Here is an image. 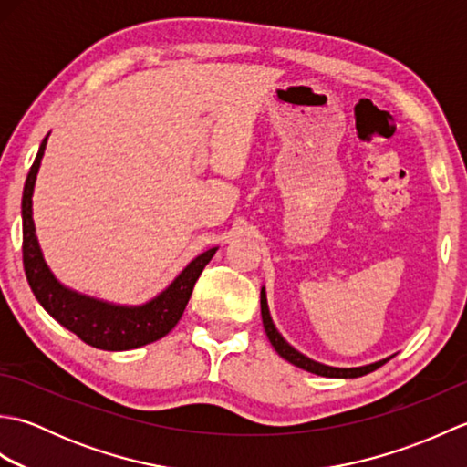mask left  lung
I'll use <instances>...</instances> for the list:
<instances>
[{
	"instance_id": "1",
	"label": "left lung",
	"mask_w": 467,
	"mask_h": 467,
	"mask_svg": "<svg viewBox=\"0 0 467 467\" xmlns=\"http://www.w3.org/2000/svg\"><path fill=\"white\" fill-rule=\"evenodd\" d=\"M261 315H263L265 333H266V337H269V341L275 347V351L279 353L283 359H286V361L296 365V367H301V369L309 371V373L321 375V377H343V379H353V377H361V375H367V373H371L375 369H379L383 363H387V361L391 359V357H387V359H383V361H377V363L365 365V367H351V369H339V367H329V365L317 363V361L309 359V357H305L303 353L293 349V347L283 339L281 333L276 331V327L273 325V319H271L269 306H266L265 289L261 291Z\"/></svg>"
}]
</instances>
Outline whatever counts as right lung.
Masks as SVG:
<instances>
[{
	"label": "right lung",
	"instance_id": "obj_1",
	"mask_svg": "<svg viewBox=\"0 0 467 467\" xmlns=\"http://www.w3.org/2000/svg\"><path fill=\"white\" fill-rule=\"evenodd\" d=\"M47 136L39 146L36 161L29 168L27 181L24 186L22 198V218H24V269L27 283L32 286L37 303L64 325L67 331L80 337L88 345L104 351H128L136 347L148 345L162 339L164 335L174 329L181 321L191 299L194 285L201 276L202 269L213 259L216 249H208L198 254L186 269L176 276L166 291L152 299L150 303L140 306H120L104 301L90 299L86 295H78L59 285L39 251L36 239V226L32 218V194L36 176L39 171V162L46 150Z\"/></svg>",
	"mask_w": 467,
	"mask_h": 467
}]
</instances>
